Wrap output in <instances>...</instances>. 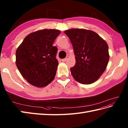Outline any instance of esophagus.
Returning <instances> with one entry per match:
<instances>
[{"instance_id": "34e87169", "label": "esophagus", "mask_w": 128, "mask_h": 128, "mask_svg": "<svg viewBox=\"0 0 128 128\" xmlns=\"http://www.w3.org/2000/svg\"><path fill=\"white\" fill-rule=\"evenodd\" d=\"M68 57H69V56H67L66 58H64V59H62V62H65V61H67V59H68Z\"/></svg>"}]
</instances>
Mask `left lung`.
<instances>
[{"label": "left lung", "mask_w": 128, "mask_h": 128, "mask_svg": "<svg viewBox=\"0 0 128 128\" xmlns=\"http://www.w3.org/2000/svg\"><path fill=\"white\" fill-rule=\"evenodd\" d=\"M74 48L76 64L71 68L76 81L84 84L96 82L105 70L109 60L108 46L97 33L83 28L64 31Z\"/></svg>", "instance_id": "8db88e82"}]
</instances>
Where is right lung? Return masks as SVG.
Listing matches in <instances>:
<instances>
[{"instance_id":"1","label":"right lung","mask_w":128,"mask_h":128,"mask_svg":"<svg viewBox=\"0 0 128 128\" xmlns=\"http://www.w3.org/2000/svg\"><path fill=\"white\" fill-rule=\"evenodd\" d=\"M60 32L56 29L36 31L26 36L17 48V68L32 86L45 87L55 77L58 64L57 48L53 44Z\"/></svg>"}]
</instances>
